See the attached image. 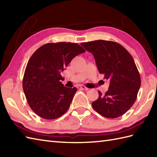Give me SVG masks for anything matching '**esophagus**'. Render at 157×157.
<instances>
[{
    "label": "esophagus",
    "mask_w": 157,
    "mask_h": 157,
    "mask_svg": "<svg viewBox=\"0 0 157 157\" xmlns=\"http://www.w3.org/2000/svg\"><path fill=\"white\" fill-rule=\"evenodd\" d=\"M78 88H79V89L85 90H88V88H87L86 87V86H83V85H80V86H78Z\"/></svg>",
    "instance_id": "34e87169"
}]
</instances>
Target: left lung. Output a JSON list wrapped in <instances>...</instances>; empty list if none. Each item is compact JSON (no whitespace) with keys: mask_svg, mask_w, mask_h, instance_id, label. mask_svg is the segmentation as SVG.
<instances>
[{"mask_svg":"<svg viewBox=\"0 0 157 157\" xmlns=\"http://www.w3.org/2000/svg\"><path fill=\"white\" fill-rule=\"evenodd\" d=\"M81 45L91 52L100 73L109 82L108 91L92 103L95 111L106 118H117L132 107L137 98L141 79L134 60L118 43L102 40L82 42Z\"/></svg>","mask_w":157,"mask_h":157,"instance_id":"1","label":"left lung"}]
</instances>
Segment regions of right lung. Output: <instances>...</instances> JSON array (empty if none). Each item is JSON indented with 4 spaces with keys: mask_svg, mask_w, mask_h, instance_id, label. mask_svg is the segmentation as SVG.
<instances>
[{
    "mask_svg": "<svg viewBox=\"0 0 157 157\" xmlns=\"http://www.w3.org/2000/svg\"><path fill=\"white\" fill-rule=\"evenodd\" d=\"M86 52L72 42L47 43L29 59L23 79V89L28 105L36 114L55 119L65 114L77 91L62 84L61 72L79 54Z\"/></svg>",
    "mask_w": 157,
    "mask_h": 157,
    "instance_id": "1",
    "label": "right lung"
}]
</instances>
